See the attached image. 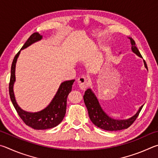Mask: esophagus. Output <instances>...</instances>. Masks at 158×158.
Returning <instances> with one entry per match:
<instances>
[{"mask_svg": "<svg viewBox=\"0 0 158 158\" xmlns=\"http://www.w3.org/2000/svg\"><path fill=\"white\" fill-rule=\"evenodd\" d=\"M77 85L82 90H85L89 86V81L85 77L81 76L77 79Z\"/></svg>", "mask_w": 158, "mask_h": 158, "instance_id": "esophagus-1", "label": "esophagus"}]
</instances>
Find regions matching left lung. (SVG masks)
Masks as SVG:
<instances>
[{"label": "left lung", "instance_id": "left-lung-1", "mask_svg": "<svg viewBox=\"0 0 158 158\" xmlns=\"http://www.w3.org/2000/svg\"><path fill=\"white\" fill-rule=\"evenodd\" d=\"M128 38L131 40V43L132 45L131 48L132 52L138 55L139 57L143 58L142 55L140 54L139 50L137 49L136 46H135V42L133 40V39H132L131 37ZM143 63H144V66L146 69H148L145 60H143ZM83 98L85 104L88 110L89 117L91 121H92V123L95 126L98 127V128L108 131H121V130L128 128L136 120V118H137L138 115H139L140 111L142 110L143 107V106H141L136 114L134 116H132L131 118L123 120L114 119V118L109 117L103 111L100 106V104H99L98 98H96V95L92 92V89H87L85 91Z\"/></svg>", "mask_w": 158, "mask_h": 158}]
</instances>
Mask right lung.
Instances as JSON below:
<instances>
[{"label":"right lung","instance_id":"1","mask_svg":"<svg viewBox=\"0 0 158 158\" xmlns=\"http://www.w3.org/2000/svg\"><path fill=\"white\" fill-rule=\"evenodd\" d=\"M42 35L38 32H35L30 35L28 40L24 44L21 49L23 50L31 45L33 43L41 40ZM21 51L15 55L11 67V76L9 84V92L10 99L17 112L18 114L27 126L35 130H46L52 128L62 122L66 114V101L69 94L71 92L75 80L64 81L61 83L56 94L51 103L46 108L37 112H29L22 110L16 103L14 94V84L16 81L15 68L16 63Z\"/></svg>","mask_w":158,"mask_h":158}]
</instances>
